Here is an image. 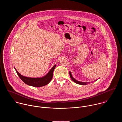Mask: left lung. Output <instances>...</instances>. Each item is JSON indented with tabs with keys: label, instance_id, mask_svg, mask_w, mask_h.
Wrapping results in <instances>:
<instances>
[{
	"label": "left lung",
	"instance_id": "1",
	"mask_svg": "<svg viewBox=\"0 0 122 122\" xmlns=\"http://www.w3.org/2000/svg\"><path fill=\"white\" fill-rule=\"evenodd\" d=\"M69 75H70V77H71V80H72L74 82H75V83H77V84H81V85H86V84H87L88 83H90V82H81V81H78L75 80V79L72 77V74H71V71H69ZM97 80H96V81H97Z\"/></svg>",
	"mask_w": 122,
	"mask_h": 122
}]
</instances>
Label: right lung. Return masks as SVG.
Segmentation results:
<instances>
[{
    "instance_id": "1",
    "label": "right lung",
    "mask_w": 122,
    "mask_h": 122,
    "mask_svg": "<svg viewBox=\"0 0 122 122\" xmlns=\"http://www.w3.org/2000/svg\"><path fill=\"white\" fill-rule=\"evenodd\" d=\"M56 66V65L50 69V71L46 75L40 78H30L23 76L17 71L15 67L14 68L20 78L25 84L34 87H41L47 85L51 81L53 78L54 71Z\"/></svg>"
}]
</instances>
